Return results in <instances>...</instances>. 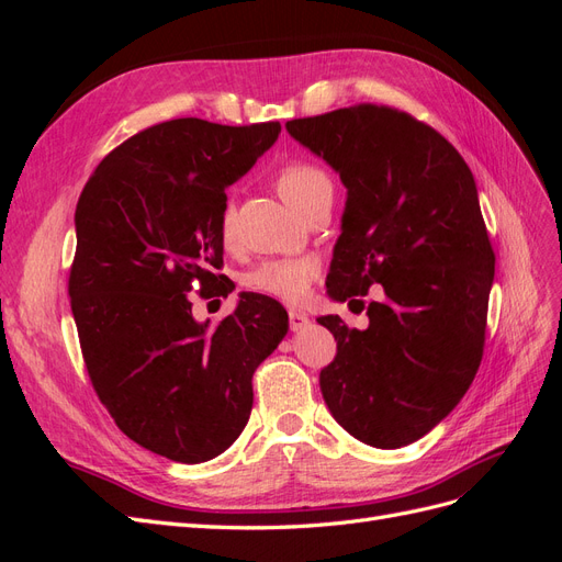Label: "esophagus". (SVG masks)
Returning a JSON list of instances; mask_svg holds the SVG:
<instances>
[{"label": "esophagus", "mask_w": 562, "mask_h": 562, "mask_svg": "<svg viewBox=\"0 0 562 562\" xmlns=\"http://www.w3.org/2000/svg\"><path fill=\"white\" fill-rule=\"evenodd\" d=\"M288 323H291V330H293V333H297V330H302V328H307V326H310V316H307V314H302V312L291 310V312H288Z\"/></svg>", "instance_id": "obj_1"}]
</instances>
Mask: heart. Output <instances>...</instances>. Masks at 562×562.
<instances>
[{
    "mask_svg": "<svg viewBox=\"0 0 562 562\" xmlns=\"http://www.w3.org/2000/svg\"><path fill=\"white\" fill-rule=\"evenodd\" d=\"M277 184L283 199L300 213L307 209L321 192L333 190L326 171H321L318 166L310 161H291L281 166ZM220 236H223L225 246H232L236 241V211L232 201L225 203L223 215H220ZM321 262L312 258V255L267 260L250 271L246 277V285L252 293L274 297L285 304H300L310 295Z\"/></svg>",
    "mask_w": 562,
    "mask_h": 562,
    "instance_id": "obj_1",
    "label": "heart"
}]
</instances>
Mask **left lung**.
<instances>
[{"label":"left lung","mask_w":562,"mask_h":562,"mask_svg":"<svg viewBox=\"0 0 562 562\" xmlns=\"http://www.w3.org/2000/svg\"><path fill=\"white\" fill-rule=\"evenodd\" d=\"M293 138L347 187L328 295L361 307L366 330L318 316L337 339L321 370L328 411L372 448L411 446L446 419L483 359L495 252L462 155L431 126L386 105L293 119Z\"/></svg>","instance_id":"1"}]
</instances>
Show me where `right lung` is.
<instances>
[{
	"mask_svg": "<svg viewBox=\"0 0 562 562\" xmlns=\"http://www.w3.org/2000/svg\"><path fill=\"white\" fill-rule=\"evenodd\" d=\"M279 122L171 119L98 164L75 211L70 304L95 394L135 443L182 464L225 452L252 407V372L288 333L277 300L241 293L211 328L187 293L223 274L225 190L277 143Z\"/></svg>",
	"mask_w": 562,
	"mask_h": 562,
	"instance_id": "add662e5",
	"label": "right lung"
}]
</instances>
